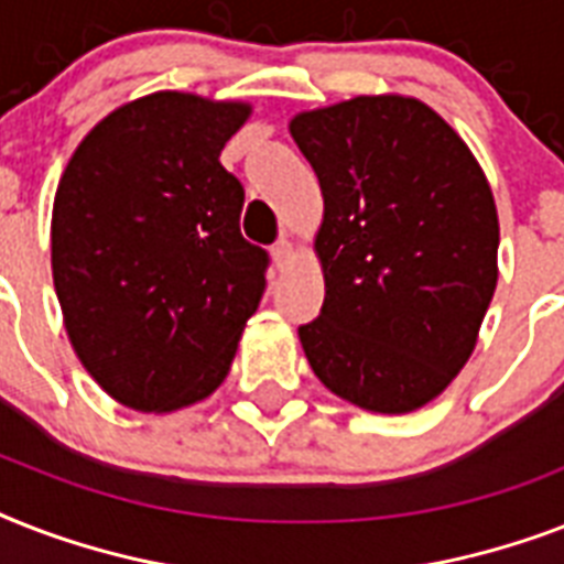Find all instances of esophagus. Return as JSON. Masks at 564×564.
I'll return each instance as SVG.
<instances>
[{
    "mask_svg": "<svg viewBox=\"0 0 564 564\" xmlns=\"http://www.w3.org/2000/svg\"><path fill=\"white\" fill-rule=\"evenodd\" d=\"M272 260H274V265H278V269H286V265H290V260H292V242H290V239H278V242H274Z\"/></svg>",
    "mask_w": 564,
    "mask_h": 564,
    "instance_id": "esophagus-1",
    "label": "esophagus"
}]
</instances>
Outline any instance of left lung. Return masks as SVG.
I'll return each mask as SVG.
<instances>
[{
  "label": "left lung",
  "instance_id": "8db88e82",
  "mask_svg": "<svg viewBox=\"0 0 564 564\" xmlns=\"http://www.w3.org/2000/svg\"><path fill=\"white\" fill-rule=\"evenodd\" d=\"M290 131L325 195V304L299 327L310 366L362 410H419L471 357L495 295L489 181L419 99L357 96Z\"/></svg>",
  "mask_w": 564,
  "mask_h": 564
}]
</instances>
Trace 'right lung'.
<instances>
[{
  "instance_id": "1",
  "label": "right lung",
  "mask_w": 564,
  "mask_h": 564,
  "mask_svg": "<svg viewBox=\"0 0 564 564\" xmlns=\"http://www.w3.org/2000/svg\"><path fill=\"white\" fill-rule=\"evenodd\" d=\"M251 108L152 93L105 117L55 193L52 274L78 360L119 403L170 412L225 380L265 290L219 163Z\"/></svg>"
}]
</instances>
